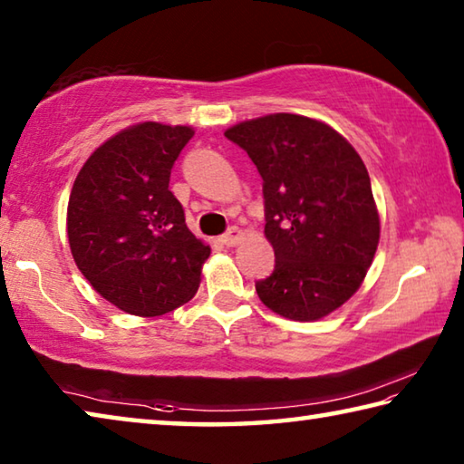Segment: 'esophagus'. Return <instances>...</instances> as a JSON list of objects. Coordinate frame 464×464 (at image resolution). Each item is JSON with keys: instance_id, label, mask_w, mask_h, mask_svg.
Masks as SVG:
<instances>
[{"instance_id": "34e87169", "label": "esophagus", "mask_w": 464, "mask_h": 464, "mask_svg": "<svg viewBox=\"0 0 464 464\" xmlns=\"http://www.w3.org/2000/svg\"><path fill=\"white\" fill-rule=\"evenodd\" d=\"M241 237H243L241 229H237V227H231V229L223 235L221 241L225 243L227 247H233V246H237V243L241 241Z\"/></svg>"}]
</instances>
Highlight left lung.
<instances>
[{"mask_svg": "<svg viewBox=\"0 0 464 464\" xmlns=\"http://www.w3.org/2000/svg\"><path fill=\"white\" fill-rule=\"evenodd\" d=\"M225 137L264 179V235L276 266L256 282L260 301L293 321H317L362 285L381 239L371 178L356 149L329 124L268 114Z\"/></svg>", "mask_w": 464, "mask_h": 464, "instance_id": "obj_1", "label": "left lung"}]
</instances>
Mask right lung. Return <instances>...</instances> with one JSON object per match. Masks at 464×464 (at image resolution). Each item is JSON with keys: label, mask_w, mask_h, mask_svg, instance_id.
Segmentation results:
<instances>
[{"label": "right lung", "mask_w": 464, "mask_h": 464, "mask_svg": "<svg viewBox=\"0 0 464 464\" xmlns=\"http://www.w3.org/2000/svg\"><path fill=\"white\" fill-rule=\"evenodd\" d=\"M192 137L184 124H132L102 143L73 182V260L100 296L130 315H163L200 286L210 246L188 229L169 192L171 168Z\"/></svg>", "instance_id": "right-lung-1"}]
</instances>
